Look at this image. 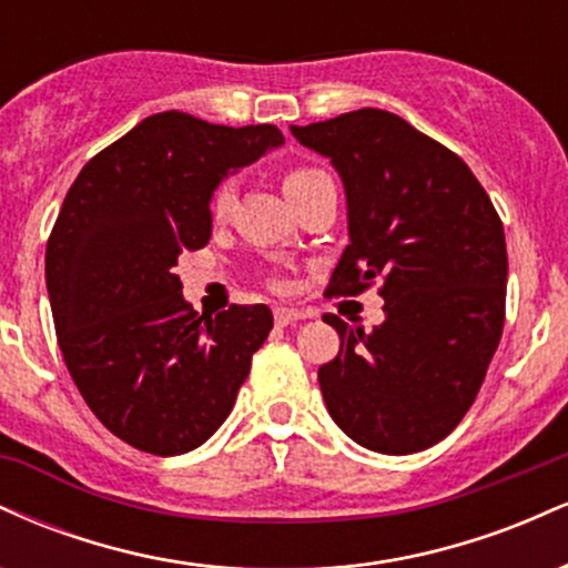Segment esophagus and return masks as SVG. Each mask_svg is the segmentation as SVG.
<instances>
[{"instance_id": "34e87169", "label": "esophagus", "mask_w": 568, "mask_h": 568, "mask_svg": "<svg viewBox=\"0 0 568 568\" xmlns=\"http://www.w3.org/2000/svg\"><path fill=\"white\" fill-rule=\"evenodd\" d=\"M304 312H298V310H288V306H277L275 310V323L280 325V328H285V325H293V323H298V321H304Z\"/></svg>"}]
</instances>
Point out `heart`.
<instances>
[{
	"label": "heart",
	"instance_id": "b5f03b06",
	"mask_svg": "<svg viewBox=\"0 0 568 568\" xmlns=\"http://www.w3.org/2000/svg\"><path fill=\"white\" fill-rule=\"evenodd\" d=\"M321 173L323 171H312V168H302V171H291L288 175H285V181H283V192L288 194L291 189L306 184V181L315 179V175H321ZM232 197H234V184H232V181H224V184L216 189V197H213V211H216L219 216H221V213L230 211Z\"/></svg>",
	"mask_w": 568,
	"mask_h": 568
}]
</instances>
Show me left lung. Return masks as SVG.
Wrapping results in <instances>:
<instances>
[{
	"label": "left lung",
	"instance_id": "left-lung-1",
	"mask_svg": "<svg viewBox=\"0 0 568 568\" xmlns=\"http://www.w3.org/2000/svg\"><path fill=\"white\" fill-rule=\"evenodd\" d=\"M293 139L331 160L347 234L328 293L382 280L384 321L325 315L338 355L317 371L331 419L368 452L435 446L473 406L505 323L507 247L491 200L454 152L382 109H357Z\"/></svg>",
	"mask_w": 568,
	"mask_h": 568
}]
</instances>
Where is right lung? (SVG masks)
I'll return each mask as SVG.
<instances>
[{
    "instance_id": "add662e5",
    "label": "right lung",
    "mask_w": 568,
    "mask_h": 568,
    "mask_svg": "<svg viewBox=\"0 0 568 568\" xmlns=\"http://www.w3.org/2000/svg\"><path fill=\"white\" fill-rule=\"evenodd\" d=\"M285 143L275 125L146 116L71 184L44 253L63 361L90 410L141 452L175 456L224 425L270 306L194 312L179 256L207 245L219 184Z\"/></svg>"
}]
</instances>
